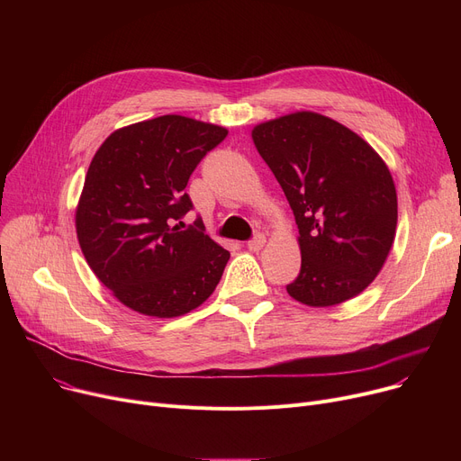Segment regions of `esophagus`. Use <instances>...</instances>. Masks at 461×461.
I'll use <instances>...</instances> for the list:
<instances>
[{"mask_svg": "<svg viewBox=\"0 0 461 461\" xmlns=\"http://www.w3.org/2000/svg\"><path fill=\"white\" fill-rule=\"evenodd\" d=\"M265 247V235L263 233H256L250 240H249V250L250 252H259Z\"/></svg>", "mask_w": 461, "mask_h": 461, "instance_id": "esophagus-1", "label": "esophagus"}]
</instances>
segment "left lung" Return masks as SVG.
<instances>
[{
    "label": "left lung",
    "mask_w": 461,
    "mask_h": 461,
    "mask_svg": "<svg viewBox=\"0 0 461 461\" xmlns=\"http://www.w3.org/2000/svg\"><path fill=\"white\" fill-rule=\"evenodd\" d=\"M295 214L301 273L285 289L308 306H334L374 282L398 222L396 186L368 141L316 112H295L252 129Z\"/></svg>",
    "instance_id": "obj_1"
}]
</instances>
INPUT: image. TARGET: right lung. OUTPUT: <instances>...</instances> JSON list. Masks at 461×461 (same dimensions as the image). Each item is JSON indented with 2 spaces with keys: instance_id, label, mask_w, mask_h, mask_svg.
I'll return each mask as SVG.
<instances>
[{
  "instance_id": "add662e5",
  "label": "right lung",
  "mask_w": 461,
  "mask_h": 461,
  "mask_svg": "<svg viewBox=\"0 0 461 461\" xmlns=\"http://www.w3.org/2000/svg\"><path fill=\"white\" fill-rule=\"evenodd\" d=\"M228 136L224 127L160 115L117 129L96 149L77 207V235L95 276L131 310L177 318L221 282L230 252L177 221L200 160Z\"/></svg>"
}]
</instances>
